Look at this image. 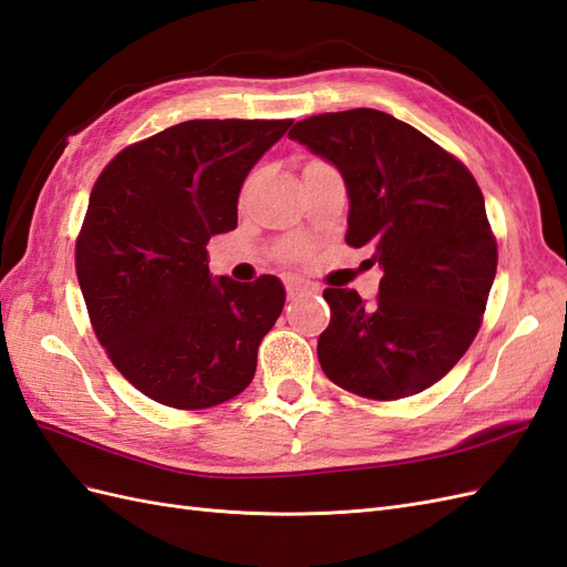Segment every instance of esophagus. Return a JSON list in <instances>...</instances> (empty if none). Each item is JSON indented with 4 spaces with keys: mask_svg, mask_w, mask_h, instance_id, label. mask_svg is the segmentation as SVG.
Segmentation results:
<instances>
[{
    "mask_svg": "<svg viewBox=\"0 0 567 567\" xmlns=\"http://www.w3.org/2000/svg\"><path fill=\"white\" fill-rule=\"evenodd\" d=\"M285 287H287V295H289V297H297V295H301V292H313V289H316L313 282L299 278V275H287V278H285Z\"/></svg>",
    "mask_w": 567,
    "mask_h": 567,
    "instance_id": "34e87169",
    "label": "esophagus"
}]
</instances>
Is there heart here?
Instances as JSON below:
<instances>
[{"mask_svg":"<svg viewBox=\"0 0 567 567\" xmlns=\"http://www.w3.org/2000/svg\"><path fill=\"white\" fill-rule=\"evenodd\" d=\"M295 254H299V249H297V251H295Z\"/></svg>","mask_w":567,"mask_h":567,"instance_id":"heart-1","label":"heart"}]
</instances>
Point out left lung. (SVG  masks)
Wrapping results in <instances>:
<instances>
[{
    "mask_svg": "<svg viewBox=\"0 0 567 567\" xmlns=\"http://www.w3.org/2000/svg\"><path fill=\"white\" fill-rule=\"evenodd\" d=\"M289 138L338 167L350 196L344 241L369 246L383 270L371 303L354 289L323 292V373L371 400L422 393L470 350L496 278L482 188L439 143L379 110L316 114Z\"/></svg>",
    "mask_w": 567,
    "mask_h": 567,
    "instance_id": "1",
    "label": "left lung"
}]
</instances>
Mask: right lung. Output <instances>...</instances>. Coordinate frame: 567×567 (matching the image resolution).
Here are the masks:
<instances>
[{"label": "right lung", "mask_w": 567, "mask_h": 567, "mask_svg": "<svg viewBox=\"0 0 567 567\" xmlns=\"http://www.w3.org/2000/svg\"><path fill=\"white\" fill-rule=\"evenodd\" d=\"M292 120H192L128 145L100 174L76 275L100 344L143 395L206 410L239 395L285 307L275 275L213 278L206 244L237 227L246 174Z\"/></svg>", "instance_id": "1"}]
</instances>
